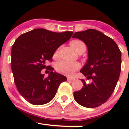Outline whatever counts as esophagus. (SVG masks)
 Wrapping results in <instances>:
<instances>
[{"mask_svg":"<svg viewBox=\"0 0 129 129\" xmlns=\"http://www.w3.org/2000/svg\"><path fill=\"white\" fill-rule=\"evenodd\" d=\"M76 79L74 78H70V77H68L67 78V81H75Z\"/></svg>","mask_w":129,"mask_h":129,"instance_id":"obj_1","label":"esophagus"}]
</instances>
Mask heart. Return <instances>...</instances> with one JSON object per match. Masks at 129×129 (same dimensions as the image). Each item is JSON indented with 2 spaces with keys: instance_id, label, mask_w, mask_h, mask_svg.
I'll use <instances>...</instances> for the list:
<instances>
[{
  "instance_id": "1",
  "label": "heart",
  "mask_w": 129,
  "mask_h": 129,
  "mask_svg": "<svg viewBox=\"0 0 129 129\" xmlns=\"http://www.w3.org/2000/svg\"><path fill=\"white\" fill-rule=\"evenodd\" d=\"M70 45L77 53L84 52L86 50V45L85 43L80 40H74L70 43ZM59 50L57 49L54 54V56L57 55ZM81 68V64L78 62H71L60 60L56 63V69L59 73L67 76H72L75 72Z\"/></svg>"
}]
</instances>
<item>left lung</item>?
I'll return each mask as SVG.
<instances>
[{"instance_id":"left-lung-1","label":"left lung","mask_w":129,"mask_h":129,"mask_svg":"<svg viewBox=\"0 0 129 129\" xmlns=\"http://www.w3.org/2000/svg\"><path fill=\"white\" fill-rule=\"evenodd\" d=\"M72 38L87 45L88 59L80 72L92 80L87 84L81 79L84 86L74 92V98L85 107H97L106 103L115 90L121 72V52L113 39L96 29L76 32Z\"/></svg>"}]
</instances>
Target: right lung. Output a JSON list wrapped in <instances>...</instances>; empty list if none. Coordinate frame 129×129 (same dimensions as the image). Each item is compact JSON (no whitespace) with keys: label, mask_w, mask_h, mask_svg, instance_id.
<instances>
[{"label":"right lung","mask_w":129,"mask_h":129,"mask_svg":"<svg viewBox=\"0 0 129 129\" xmlns=\"http://www.w3.org/2000/svg\"><path fill=\"white\" fill-rule=\"evenodd\" d=\"M73 33H56L44 28L33 29L16 39L11 49V70L17 90L25 100L33 105L49 103L60 84L67 78L46 66L60 45L69 41ZM44 68L50 71L45 78Z\"/></svg>","instance_id":"obj_1"}]
</instances>
